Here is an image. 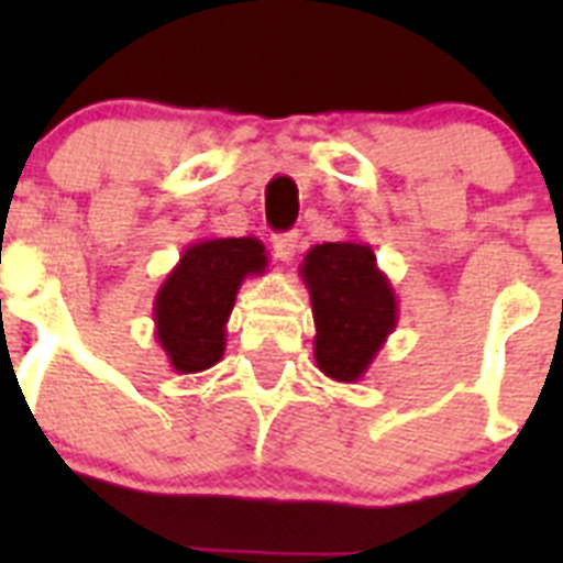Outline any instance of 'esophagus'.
<instances>
[{
	"mask_svg": "<svg viewBox=\"0 0 563 563\" xmlns=\"http://www.w3.org/2000/svg\"><path fill=\"white\" fill-rule=\"evenodd\" d=\"M298 247V233H278L273 236V253H276L278 262H290L296 256Z\"/></svg>",
	"mask_w": 563,
	"mask_h": 563,
	"instance_id": "esophagus-1",
	"label": "esophagus"
}]
</instances>
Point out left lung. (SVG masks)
<instances>
[{
  "instance_id": "8db88e82",
  "label": "left lung",
  "mask_w": 563,
  "mask_h": 563,
  "mask_svg": "<svg viewBox=\"0 0 563 563\" xmlns=\"http://www.w3.org/2000/svg\"><path fill=\"white\" fill-rule=\"evenodd\" d=\"M298 271L310 290L316 366L338 383L361 380L400 316L375 251L357 239L324 242L307 251Z\"/></svg>"
}]
</instances>
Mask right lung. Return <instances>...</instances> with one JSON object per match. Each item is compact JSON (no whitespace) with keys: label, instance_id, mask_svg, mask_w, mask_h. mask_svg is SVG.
Instances as JSON below:
<instances>
[{"label":"right lung","instance_id":"add662e5","mask_svg":"<svg viewBox=\"0 0 563 563\" xmlns=\"http://www.w3.org/2000/svg\"><path fill=\"white\" fill-rule=\"evenodd\" d=\"M267 271L256 236L197 239L154 296V338L177 375L211 369L225 355L228 318L247 276Z\"/></svg>","mask_w":563,"mask_h":563}]
</instances>
